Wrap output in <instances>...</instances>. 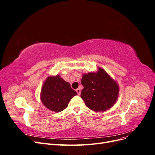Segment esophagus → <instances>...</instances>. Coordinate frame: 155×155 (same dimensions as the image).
<instances>
[{"label":"esophagus","instance_id":"1","mask_svg":"<svg viewBox=\"0 0 155 155\" xmlns=\"http://www.w3.org/2000/svg\"><path fill=\"white\" fill-rule=\"evenodd\" d=\"M76 92L78 93V95H80V94H81V90H80V89L77 88L76 89Z\"/></svg>","mask_w":155,"mask_h":155}]
</instances>
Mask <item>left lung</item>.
Masks as SVG:
<instances>
[{
	"instance_id": "8db88e82",
	"label": "left lung",
	"mask_w": 155,
	"mask_h": 155,
	"mask_svg": "<svg viewBox=\"0 0 155 155\" xmlns=\"http://www.w3.org/2000/svg\"><path fill=\"white\" fill-rule=\"evenodd\" d=\"M83 89L81 97L89 109L104 112L113 106L119 94V86L105 70L98 68L97 72L83 75Z\"/></svg>"
}]
</instances>
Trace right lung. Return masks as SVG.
Instances as JSON below:
<instances>
[{
  "instance_id": "1",
  "label": "right lung",
  "mask_w": 155,
  "mask_h": 155,
  "mask_svg": "<svg viewBox=\"0 0 155 155\" xmlns=\"http://www.w3.org/2000/svg\"><path fill=\"white\" fill-rule=\"evenodd\" d=\"M78 94L59 75L49 76L41 88V100L48 109L59 112L67 107L70 100Z\"/></svg>"
}]
</instances>
